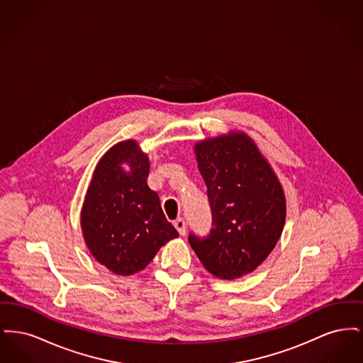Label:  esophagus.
Returning a JSON list of instances; mask_svg holds the SVG:
<instances>
[{
  "label": "esophagus",
  "instance_id": "1",
  "mask_svg": "<svg viewBox=\"0 0 363 363\" xmlns=\"http://www.w3.org/2000/svg\"><path fill=\"white\" fill-rule=\"evenodd\" d=\"M174 227L177 228V231L179 233V235H185L186 234V223L182 218H178L175 222H174Z\"/></svg>",
  "mask_w": 363,
  "mask_h": 363
}]
</instances>
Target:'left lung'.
<instances>
[{"mask_svg": "<svg viewBox=\"0 0 363 363\" xmlns=\"http://www.w3.org/2000/svg\"><path fill=\"white\" fill-rule=\"evenodd\" d=\"M207 185L212 228L189 243L208 272L235 279L253 272L269 256L286 220V197L255 141L231 132L194 145Z\"/></svg>", "mask_w": 363, "mask_h": 363, "instance_id": "obj_1", "label": "left lung"}]
</instances>
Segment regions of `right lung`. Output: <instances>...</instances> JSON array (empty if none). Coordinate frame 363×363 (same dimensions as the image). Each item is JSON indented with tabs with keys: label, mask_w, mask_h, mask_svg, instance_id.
I'll use <instances>...</instances> for the list:
<instances>
[{
	"label": "right lung",
	"mask_w": 363,
	"mask_h": 363,
	"mask_svg": "<svg viewBox=\"0 0 363 363\" xmlns=\"http://www.w3.org/2000/svg\"><path fill=\"white\" fill-rule=\"evenodd\" d=\"M148 173V156L135 140H126L102 156L86 190L84 241L94 259L121 277L144 269L166 242L178 237L157 193L147 185Z\"/></svg>",
	"instance_id": "1"
}]
</instances>
